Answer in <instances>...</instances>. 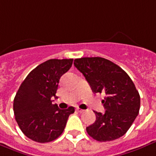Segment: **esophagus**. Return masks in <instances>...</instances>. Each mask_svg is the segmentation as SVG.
<instances>
[{"mask_svg": "<svg viewBox=\"0 0 156 156\" xmlns=\"http://www.w3.org/2000/svg\"><path fill=\"white\" fill-rule=\"evenodd\" d=\"M76 112H78L79 113H83V112H84V110L80 109V108H76Z\"/></svg>", "mask_w": 156, "mask_h": 156, "instance_id": "34e87169", "label": "esophagus"}]
</instances>
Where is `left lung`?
I'll list each match as a JSON object with an SVG mask.
<instances>
[{
    "label": "left lung",
    "instance_id": "1",
    "mask_svg": "<svg viewBox=\"0 0 156 156\" xmlns=\"http://www.w3.org/2000/svg\"><path fill=\"white\" fill-rule=\"evenodd\" d=\"M94 93L105 94L104 113L94 112L96 120L86 128L98 142L113 141L125 134L139 113L140 95L129 75L110 60L100 57L75 59Z\"/></svg>",
    "mask_w": 156,
    "mask_h": 156
}]
</instances>
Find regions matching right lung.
<instances>
[{"instance_id":"add662e5","label":"right lung","mask_w":156,"mask_h":156,"mask_svg":"<svg viewBox=\"0 0 156 156\" xmlns=\"http://www.w3.org/2000/svg\"><path fill=\"white\" fill-rule=\"evenodd\" d=\"M73 59H49L30 72L14 99L15 119L24 135L41 143L54 141L62 133L73 107L59 109L53 104L59 80L71 68Z\"/></svg>"}]
</instances>
